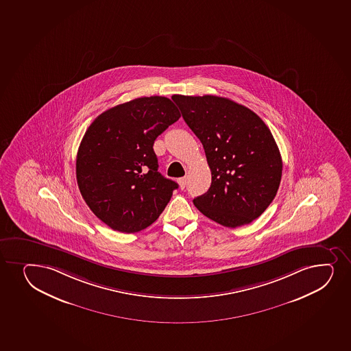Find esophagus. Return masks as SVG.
Wrapping results in <instances>:
<instances>
[{
  "label": "esophagus",
  "instance_id": "esophagus-1",
  "mask_svg": "<svg viewBox=\"0 0 351 351\" xmlns=\"http://www.w3.org/2000/svg\"><path fill=\"white\" fill-rule=\"evenodd\" d=\"M186 180H188V178H181L178 180V185H180L182 190L184 189L185 185H186Z\"/></svg>",
  "mask_w": 351,
  "mask_h": 351
}]
</instances>
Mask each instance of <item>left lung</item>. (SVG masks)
<instances>
[{
    "instance_id": "8db88e82",
    "label": "left lung",
    "mask_w": 351,
    "mask_h": 351,
    "mask_svg": "<svg viewBox=\"0 0 351 351\" xmlns=\"http://www.w3.org/2000/svg\"><path fill=\"white\" fill-rule=\"evenodd\" d=\"M201 140L211 170L209 190L193 199L204 216L226 228L250 224L279 189L282 160L265 122L247 107L216 95H173Z\"/></svg>"
}]
</instances>
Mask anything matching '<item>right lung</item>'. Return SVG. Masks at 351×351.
<instances>
[{"mask_svg": "<svg viewBox=\"0 0 351 351\" xmlns=\"http://www.w3.org/2000/svg\"><path fill=\"white\" fill-rule=\"evenodd\" d=\"M180 117L170 99L154 95L112 107L87 128L77 154V183L110 229L138 232L169 203L178 184L158 173L153 146Z\"/></svg>", "mask_w": 351, "mask_h": 351, "instance_id": "right-lung-1", "label": "right lung"}]
</instances>
